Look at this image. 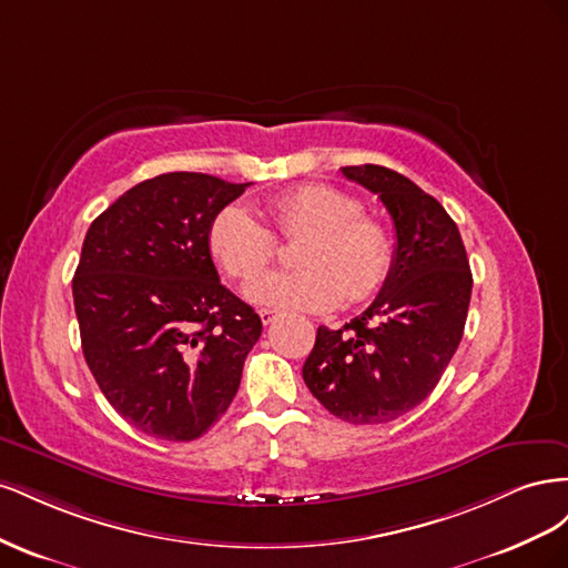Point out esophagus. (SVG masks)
Wrapping results in <instances>:
<instances>
[{"mask_svg":"<svg viewBox=\"0 0 568 568\" xmlns=\"http://www.w3.org/2000/svg\"><path fill=\"white\" fill-rule=\"evenodd\" d=\"M257 315H261V320H263V324H265V326H267V324H272L274 320H277V311H270V307H263V311L257 313Z\"/></svg>","mask_w":568,"mask_h":568,"instance_id":"34e87169","label":"esophagus"}]
</instances>
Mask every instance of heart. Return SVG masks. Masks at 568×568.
Instances as JSON below:
<instances>
[{"instance_id": "1", "label": "heart", "mask_w": 568, "mask_h": 568, "mask_svg": "<svg viewBox=\"0 0 568 568\" xmlns=\"http://www.w3.org/2000/svg\"><path fill=\"white\" fill-rule=\"evenodd\" d=\"M282 236H301L294 270L261 272L277 255V236L244 203H227L209 227V246L234 280L248 282L246 298L288 313H324L343 296L374 298L393 267L388 230L363 215V203L329 184H301L272 201Z\"/></svg>"}]
</instances>
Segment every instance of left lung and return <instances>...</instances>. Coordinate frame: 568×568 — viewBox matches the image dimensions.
Here are the masks:
<instances>
[{
	"instance_id": "8db88e82",
	"label": "left lung",
	"mask_w": 568,
	"mask_h": 568,
	"mask_svg": "<svg viewBox=\"0 0 568 568\" xmlns=\"http://www.w3.org/2000/svg\"><path fill=\"white\" fill-rule=\"evenodd\" d=\"M382 199L395 227L388 282L343 329L320 326L303 382L334 417L386 424L436 388L467 322L471 270L455 220L384 165L341 168Z\"/></svg>"
}]
</instances>
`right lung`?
I'll return each mask as SVG.
<instances>
[{
    "instance_id": "add662e5",
    "label": "right lung",
    "mask_w": 568,
    "mask_h": 568,
    "mask_svg": "<svg viewBox=\"0 0 568 568\" xmlns=\"http://www.w3.org/2000/svg\"><path fill=\"white\" fill-rule=\"evenodd\" d=\"M203 173L134 184L88 230L73 277L82 353L120 417L196 440L225 415L263 322L220 284L209 227L244 194Z\"/></svg>"
}]
</instances>
